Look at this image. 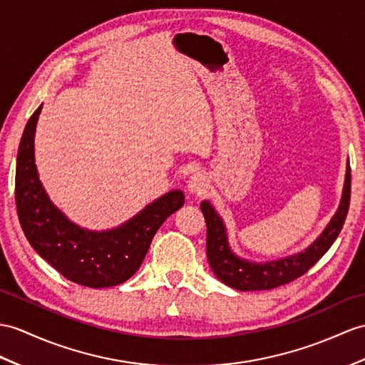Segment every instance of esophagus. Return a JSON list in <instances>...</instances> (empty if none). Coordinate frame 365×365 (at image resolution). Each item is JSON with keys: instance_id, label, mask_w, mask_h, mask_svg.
Listing matches in <instances>:
<instances>
[{"instance_id": "1", "label": "esophagus", "mask_w": 365, "mask_h": 365, "mask_svg": "<svg viewBox=\"0 0 365 365\" xmlns=\"http://www.w3.org/2000/svg\"><path fill=\"white\" fill-rule=\"evenodd\" d=\"M187 189H189L192 193H197V195L206 193V189H207V178L204 176V173H201V172L193 173V175L189 178Z\"/></svg>"}]
</instances>
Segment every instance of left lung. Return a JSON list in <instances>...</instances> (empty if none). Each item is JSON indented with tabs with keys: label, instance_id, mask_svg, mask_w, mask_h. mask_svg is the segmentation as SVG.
<instances>
[{
	"label": "left lung",
	"instance_id": "obj_1",
	"mask_svg": "<svg viewBox=\"0 0 365 365\" xmlns=\"http://www.w3.org/2000/svg\"><path fill=\"white\" fill-rule=\"evenodd\" d=\"M350 187H351V173L350 164L346 165V176L344 184L342 200L336 215L325 227L316 242L311 245L305 252L287 257L277 262L268 263H250L238 259L232 251L229 250L226 229L218 213L210 206L209 201L201 202V212L206 220L207 227V260L212 271L217 277L226 283L227 287L238 291H260L272 289L280 285H285L304 275L311 266H314L322 255L330 250L334 240L339 235L344 226V221L349 213L350 206Z\"/></svg>",
	"mask_w": 365,
	"mask_h": 365
}]
</instances>
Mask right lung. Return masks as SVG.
<instances>
[{"mask_svg":"<svg viewBox=\"0 0 365 365\" xmlns=\"http://www.w3.org/2000/svg\"><path fill=\"white\" fill-rule=\"evenodd\" d=\"M41 106L26 123L16 158L15 202L26 238L52 268L83 287H115L128 280L145 259L156 230L184 206V193L173 190L108 232L80 229L48 198L34 159V135Z\"/></svg>","mask_w":365,"mask_h":365,"instance_id":"obj_1","label":"right lung"}]
</instances>
